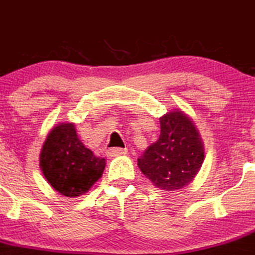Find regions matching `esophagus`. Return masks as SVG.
<instances>
[{
    "label": "esophagus",
    "mask_w": 255,
    "mask_h": 255,
    "mask_svg": "<svg viewBox=\"0 0 255 255\" xmlns=\"http://www.w3.org/2000/svg\"><path fill=\"white\" fill-rule=\"evenodd\" d=\"M127 153V148H110V149H107V152H106V154H107V157L112 158V157H116V155H122V154H126Z\"/></svg>",
    "instance_id": "esophagus-1"
}]
</instances>
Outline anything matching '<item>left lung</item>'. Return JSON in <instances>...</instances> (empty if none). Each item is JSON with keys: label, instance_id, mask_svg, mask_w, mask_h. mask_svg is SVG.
Listing matches in <instances>:
<instances>
[{"label": "left lung", "instance_id": "left-lung-1", "mask_svg": "<svg viewBox=\"0 0 255 255\" xmlns=\"http://www.w3.org/2000/svg\"><path fill=\"white\" fill-rule=\"evenodd\" d=\"M160 134L138 158V167L153 185L177 190L189 184L204 160L201 134L183 111L174 110L159 118Z\"/></svg>", "mask_w": 255, "mask_h": 255}]
</instances>
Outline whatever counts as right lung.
<instances>
[{
  "mask_svg": "<svg viewBox=\"0 0 255 255\" xmlns=\"http://www.w3.org/2000/svg\"><path fill=\"white\" fill-rule=\"evenodd\" d=\"M39 167L47 182L58 193L80 197L102 177L106 159L85 147L73 123H59L44 140Z\"/></svg>",
  "mask_w": 255,
  "mask_h": 255,
  "instance_id": "right-lung-1",
  "label": "right lung"
}]
</instances>
